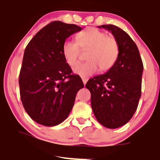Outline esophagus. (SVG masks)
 <instances>
[{
    "label": "esophagus",
    "mask_w": 160,
    "mask_h": 160,
    "mask_svg": "<svg viewBox=\"0 0 160 160\" xmlns=\"http://www.w3.org/2000/svg\"><path fill=\"white\" fill-rule=\"evenodd\" d=\"M82 80H83V84H86L87 83V82H88V78H87V77H82Z\"/></svg>",
    "instance_id": "1"
}]
</instances>
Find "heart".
<instances>
[{
  "label": "heart",
  "mask_w": 160,
  "mask_h": 160,
  "mask_svg": "<svg viewBox=\"0 0 160 160\" xmlns=\"http://www.w3.org/2000/svg\"><path fill=\"white\" fill-rule=\"evenodd\" d=\"M77 42L66 41L62 45V55L70 67L79 61L80 50L89 49L86 56L88 62L77 65L74 73L83 77L93 75L99 70L108 71L114 65L119 55V46L114 37L94 28H87L76 36Z\"/></svg>",
  "instance_id": "b5f03b06"
}]
</instances>
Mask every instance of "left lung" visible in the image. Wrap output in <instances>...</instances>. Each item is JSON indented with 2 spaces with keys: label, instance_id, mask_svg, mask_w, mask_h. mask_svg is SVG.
Listing matches in <instances>:
<instances>
[{
  "label": "left lung",
  "instance_id": "1",
  "mask_svg": "<svg viewBox=\"0 0 160 160\" xmlns=\"http://www.w3.org/2000/svg\"><path fill=\"white\" fill-rule=\"evenodd\" d=\"M98 28L110 31L119 46L114 65L106 73L90 79L86 88L91 93V107L97 120L104 127L117 128L135 114L141 97L143 63L132 38L113 25Z\"/></svg>",
  "mask_w": 160,
  "mask_h": 160
}]
</instances>
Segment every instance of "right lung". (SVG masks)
<instances>
[{
  "instance_id": "1",
  "label": "right lung",
  "mask_w": 160,
  "mask_h": 160,
  "mask_svg": "<svg viewBox=\"0 0 160 160\" xmlns=\"http://www.w3.org/2000/svg\"><path fill=\"white\" fill-rule=\"evenodd\" d=\"M81 30L73 24L52 22L25 48L19 74L21 100L31 118L40 125L55 126L66 120L83 88L62 55L66 39Z\"/></svg>"
}]
</instances>
